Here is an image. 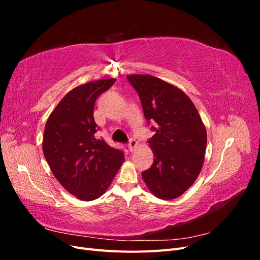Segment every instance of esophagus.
<instances>
[{"instance_id": "esophagus-1", "label": "esophagus", "mask_w": 260, "mask_h": 260, "mask_svg": "<svg viewBox=\"0 0 260 260\" xmlns=\"http://www.w3.org/2000/svg\"><path fill=\"white\" fill-rule=\"evenodd\" d=\"M139 146V142L137 140H130V142H129V144H128V147H129V151H131V152H133L135 151V149L137 148Z\"/></svg>"}]
</instances>
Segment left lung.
<instances>
[{
  "instance_id": "8db88e82",
  "label": "left lung",
  "mask_w": 260,
  "mask_h": 260,
  "mask_svg": "<svg viewBox=\"0 0 260 260\" xmlns=\"http://www.w3.org/2000/svg\"><path fill=\"white\" fill-rule=\"evenodd\" d=\"M147 121L156 122L147 142L154 153L142 172L149 191L165 201L182 195L198 179L205 159L207 132L193 102L176 85L151 75H128Z\"/></svg>"
}]
</instances>
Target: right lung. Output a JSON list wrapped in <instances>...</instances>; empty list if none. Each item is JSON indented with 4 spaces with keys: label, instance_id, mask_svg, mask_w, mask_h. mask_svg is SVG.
Masks as SVG:
<instances>
[{
    "label": "right lung",
    "instance_id": "add662e5",
    "mask_svg": "<svg viewBox=\"0 0 260 260\" xmlns=\"http://www.w3.org/2000/svg\"><path fill=\"white\" fill-rule=\"evenodd\" d=\"M115 81L106 78L70 90L53 109L44 128L42 149L52 174L81 201L103 195L124 160L121 151L95 139L94 104Z\"/></svg>",
    "mask_w": 260,
    "mask_h": 260
}]
</instances>
